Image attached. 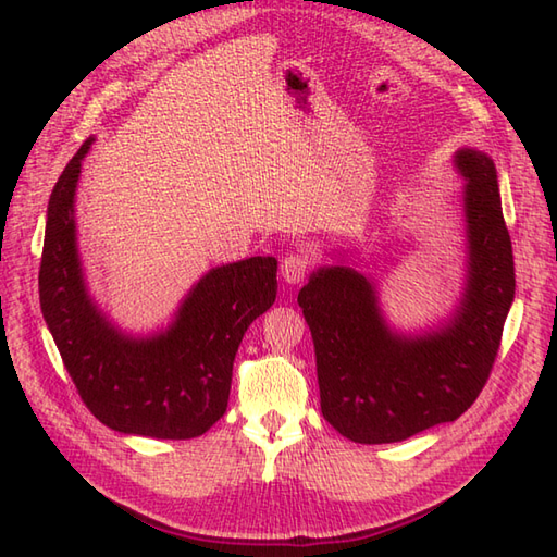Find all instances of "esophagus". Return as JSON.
<instances>
[{
	"label": "esophagus",
	"mask_w": 557,
	"mask_h": 557,
	"mask_svg": "<svg viewBox=\"0 0 557 557\" xmlns=\"http://www.w3.org/2000/svg\"><path fill=\"white\" fill-rule=\"evenodd\" d=\"M313 265V258L306 253V251H292L285 258H282V265H280V275L282 280L287 282V285H299L304 282V277L309 275V270Z\"/></svg>",
	"instance_id": "1"
}]
</instances>
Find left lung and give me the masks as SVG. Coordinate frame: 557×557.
<instances>
[{"instance_id": "left-lung-1", "label": "left lung", "mask_w": 557, "mask_h": 557, "mask_svg": "<svg viewBox=\"0 0 557 557\" xmlns=\"http://www.w3.org/2000/svg\"><path fill=\"white\" fill-rule=\"evenodd\" d=\"M465 174L467 287L455 315L421 337L387 327L375 287L347 265L315 270L299 292L311 327L321 411L354 443H399L455 421L486 385L515 299V258L498 174L481 150L455 156Z\"/></svg>"}]
</instances>
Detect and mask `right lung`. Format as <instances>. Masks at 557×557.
Returning a JSON list of instances; mask_svg holds the SVG:
<instances>
[{"mask_svg":"<svg viewBox=\"0 0 557 557\" xmlns=\"http://www.w3.org/2000/svg\"><path fill=\"white\" fill-rule=\"evenodd\" d=\"M88 138L47 203L40 309L83 405L108 429L188 441L227 411L242 337L277 297V260L253 256L206 272L152 337H128L90 299L76 248L74 196Z\"/></svg>","mask_w":557,"mask_h":557,"instance_id":"add662e5","label":"right lung"}]
</instances>
